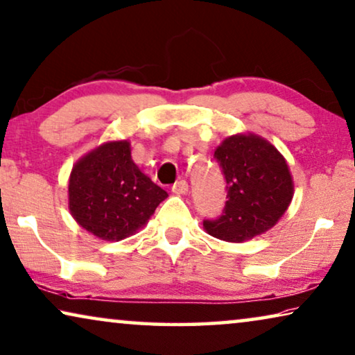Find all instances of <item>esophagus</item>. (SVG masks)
Here are the masks:
<instances>
[{
	"label": "esophagus",
	"instance_id": "obj_1",
	"mask_svg": "<svg viewBox=\"0 0 355 355\" xmlns=\"http://www.w3.org/2000/svg\"><path fill=\"white\" fill-rule=\"evenodd\" d=\"M172 191L175 193V194H184V193H188V183H187V180H180V182H177L175 184H173Z\"/></svg>",
	"mask_w": 355,
	"mask_h": 355
}]
</instances>
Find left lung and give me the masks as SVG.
<instances>
[{"label": "left lung", "instance_id": "left-lung-1", "mask_svg": "<svg viewBox=\"0 0 355 355\" xmlns=\"http://www.w3.org/2000/svg\"><path fill=\"white\" fill-rule=\"evenodd\" d=\"M214 157L226 180V202L220 216L204 220L210 236L244 242L277 223L293 198V180L284 156L261 137L232 135Z\"/></svg>", "mask_w": 355, "mask_h": 355}]
</instances>
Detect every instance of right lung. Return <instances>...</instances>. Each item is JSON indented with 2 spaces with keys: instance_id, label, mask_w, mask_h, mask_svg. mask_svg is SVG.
I'll list each match as a JSON object with an SVG mask.
<instances>
[{
  "instance_id": "obj_1",
  "label": "right lung",
  "mask_w": 355,
  "mask_h": 355,
  "mask_svg": "<svg viewBox=\"0 0 355 355\" xmlns=\"http://www.w3.org/2000/svg\"><path fill=\"white\" fill-rule=\"evenodd\" d=\"M166 198L132 161L127 140L110 141L79 159L68 184L73 218L103 241L134 234Z\"/></svg>"
}]
</instances>
